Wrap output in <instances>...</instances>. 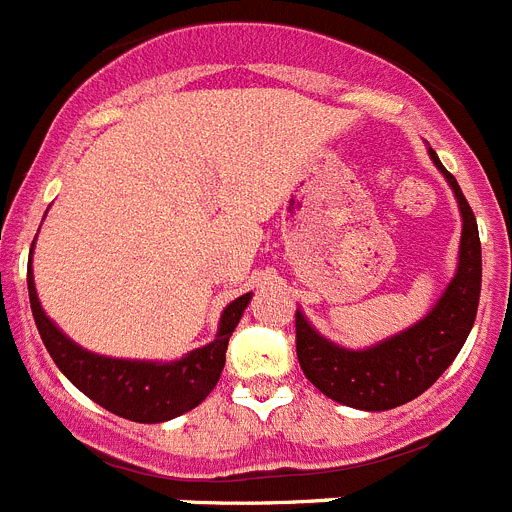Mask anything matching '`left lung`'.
<instances>
[{
  "mask_svg": "<svg viewBox=\"0 0 512 512\" xmlns=\"http://www.w3.org/2000/svg\"><path fill=\"white\" fill-rule=\"evenodd\" d=\"M430 157L456 191L458 207L464 214L458 272L440 303L417 326L365 352H352L326 342L310 329L303 313L295 310V347L300 368L323 396L339 404L383 412L417 399L456 360L474 326L482 292V243L476 217L458 189L456 178L443 168L435 150H430Z\"/></svg>",
  "mask_w": 512,
  "mask_h": 512,
  "instance_id": "1",
  "label": "left lung"
}]
</instances>
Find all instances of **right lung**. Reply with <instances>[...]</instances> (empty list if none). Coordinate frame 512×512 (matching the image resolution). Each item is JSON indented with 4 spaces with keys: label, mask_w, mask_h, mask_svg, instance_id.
I'll return each instance as SVG.
<instances>
[{
    "label": "right lung",
    "mask_w": 512,
    "mask_h": 512,
    "mask_svg": "<svg viewBox=\"0 0 512 512\" xmlns=\"http://www.w3.org/2000/svg\"><path fill=\"white\" fill-rule=\"evenodd\" d=\"M28 295L38 334H41L51 360L56 362V368L95 404L119 414V417L131 419V422H144V425L178 417L207 399L225 368V349L230 334L235 331L240 316H243V308L251 300V292H248L227 305L220 321V334L212 344L194 349L183 360L160 365V362L111 360V357L93 355V352L77 347L46 318L30 274Z\"/></svg>",
    "instance_id": "1"
}]
</instances>
